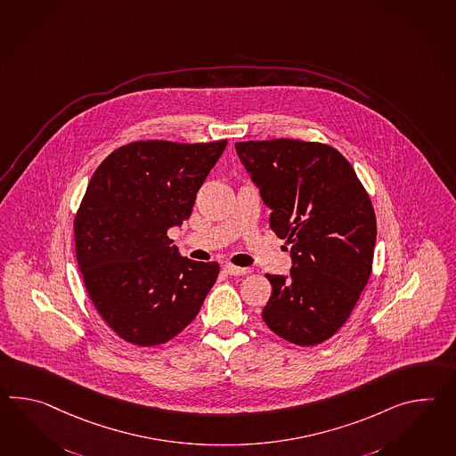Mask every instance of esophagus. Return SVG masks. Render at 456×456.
Instances as JSON below:
<instances>
[{
  "mask_svg": "<svg viewBox=\"0 0 456 456\" xmlns=\"http://www.w3.org/2000/svg\"><path fill=\"white\" fill-rule=\"evenodd\" d=\"M224 272L227 274H231V276H242V274H247L250 270L248 268H242V266H235V265H224Z\"/></svg>",
  "mask_w": 456,
  "mask_h": 456,
  "instance_id": "obj_1",
  "label": "esophagus"
}]
</instances>
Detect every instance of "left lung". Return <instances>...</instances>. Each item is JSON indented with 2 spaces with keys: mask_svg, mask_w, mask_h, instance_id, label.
Masks as SVG:
<instances>
[{
  "mask_svg": "<svg viewBox=\"0 0 456 456\" xmlns=\"http://www.w3.org/2000/svg\"><path fill=\"white\" fill-rule=\"evenodd\" d=\"M270 227L291 245L289 276L266 274L265 324L299 346L325 342L346 322L370 280L376 216L354 167L334 147L297 139L237 142Z\"/></svg>",
  "mask_w": 456,
  "mask_h": 456,
  "instance_id": "8db88e82",
  "label": "left lung"
}]
</instances>
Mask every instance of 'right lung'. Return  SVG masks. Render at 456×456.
<instances>
[{
  "label": "right lung",
  "instance_id": "add662e5",
  "mask_svg": "<svg viewBox=\"0 0 456 456\" xmlns=\"http://www.w3.org/2000/svg\"><path fill=\"white\" fill-rule=\"evenodd\" d=\"M225 145L131 142L93 173L73 223L77 260L96 311L122 340L167 344L216 283L219 264L180 256L167 232L191 216Z\"/></svg>",
  "mask_w": 456,
  "mask_h": 456
}]
</instances>
